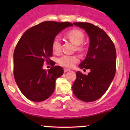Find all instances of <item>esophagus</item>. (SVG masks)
Returning a JSON list of instances; mask_svg holds the SVG:
<instances>
[{
  "mask_svg": "<svg viewBox=\"0 0 130 130\" xmlns=\"http://www.w3.org/2000/svg\"><path fill=\"white\" fill-rule=\"evenodd\" d=\"M68 71H70V69H64V72H67Z\"/></svg>",
  "mask_w": 130,
  "mask_h": 130,
  "instance_id": "obj_1",
  "label": "esophagus"
}]
</instances>
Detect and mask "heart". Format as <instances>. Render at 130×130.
<instances>
[{
    "mask_svg": "<svg viewBox=\"0 0 130 130\" xmlns=\"http://www.w3.org/2000/svg\"><path fill=\"white\" fill-rule=\"evenodd\" d=\"M65 35L68 40L75 44L77 50L82 51L83 50V46L82 45V43L84 40V35L82 31L78 29H73L67 31ZM52 50L53 53H60L61 50V44L58 38H55L52 42ZM78 61V57L74 55H64L58 59V63L61 66L68 68L72 67L75 63Z\"/></svg>",
    "mask_w": 130,
    "mask_h": 130,
    "instance_id": "b5f03b06",
    "label": "heart"
}]
</instances>
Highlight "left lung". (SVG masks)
<instances>
[{
    "mask_svg": "<svg viewBox=\"0 0 130 130\" xmlns=\"http://www.w3.org/2000/svg\"><path fill=\"white\" fill-rule=\"evenodd\" d=\"M86 30L90 39L86 58L79 64L80 69H90L88 75L80 71L72 89L80 100L89 103L101 98L108 89L116 73V52L115 44L105 31L88 23H73Z\"/></svg>",
    "mask_w": 130,
    "mask_h": 130,
    "instance_id": "obj_1",
    "label": "left lung"
}]
</instances>
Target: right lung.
<instances>
[{
	"instance_id": "1",
	"label": "right lung",
	"mask_w": 130,
	"mask_h": 130,
	"mask_svg": "<svg viewBox=\"0 0 130 130\" xmlns=\"http://www.w3.org/2000/svg\"><path fill=\"white\" fill-rule=\"evenodd\" d=\"M68 22L44 21L24 32L14 52V76L22 94L29 100L41 102L52 95L56 79L63 73L60 66L46 71L44 63L52 61V42L63 29L72 26Z\"/></svg>"
}]
</instances>
